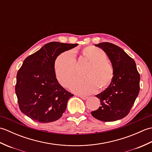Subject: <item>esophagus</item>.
<instances>
[{
    "label": "esophagus",
    "mask_w": 152,
    "mask_h": 152,
    "mask_svg": "<svg viewBox=\"0 0 152 152\" xmlns=\"http://www.w3.org/2000/svg\"><path fill=\"white\" fill-rule=\"evenodd\" d=\"M78 96H79V97H80V98H81V99H83V100H86V99H88V96H83V95H78Z\"/></svg>",
    "instance_id": "obj_1"
}]
</instances>
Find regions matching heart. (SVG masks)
Instances as JSON below:
<instances>
[{
  "label": "heart",
  "instance_id": "heart-1",
  "mask_svg": "<svg viewBox=\"0 0 152 152\" xmlns=\"http://www.w3.org/2000/svg\"><path fill=\"white\" fill-rule=\"evenodd\" d=\"M83 57L90 63L84 72L86 77L77 78L70 89L80 95H88L108 87L114 76L112 64L107 61L104 50L95 46L87 47L82 51ZM54 72L61 85L67 87L76 75V56L72 50L61 53L54 62Z\"/></svg>",
  "mask_w": 152,
  "mask_h": 152
}]
</instances>
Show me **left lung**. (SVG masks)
Wrapping results in <instances>:
<instances>
[{
    "label": "left lung",
    "mask_w": 152,
    "mask_h": 152,
    "mask_svg": "<svg viewBox=\"0 0 152 152\" xmlns=\"http://www.w3.org/2000/svg\"><path fill=\"white\" fill-rule=\"evenodd\" d=\"M95 46L105 51L114 68L112 82L104 91L96 95L101 106L91 112L95 118L103 121H114L129 113L140 91V74L133 59L121 48L109 42Z\"/></svg>",
    "instance_id": "1"
}]
</instances>
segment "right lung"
I'll use <instances>...</instances> for the list:
<instances>
[{
    "label": "right lung",
    "mask_w": 152,
    "mask_h": 152,
    "mask_svg": "<svg viewBox=\"0 0 152 152\" xmlns=\"http://www.w3.org/2000/svg\"><path fill=\"white\" fill-rule=\"evenodd\" d=\"M78 45L51 42L24 60L17 74L15 89L21 111L33 120L55 121L65 111L74 95L58 82L54 62L61 53Z\"/></svg>",
    "instance_id": "1"
}]
</instances>
